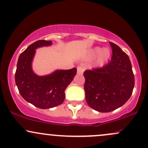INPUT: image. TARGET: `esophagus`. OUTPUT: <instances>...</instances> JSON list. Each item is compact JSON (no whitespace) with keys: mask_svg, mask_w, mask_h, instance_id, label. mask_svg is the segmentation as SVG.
I'll use <instances>...</instances> for the list:
<instances>
[{"mask_svg":"<svg viewBox=\"0 0 148 148\" xmlns=\"http://www.w3.org/2000/svg\"><path fill=\"white\" fill-rule=\"evenodd\" d=\"M84 72V67L83 66H78L77 67V74H83Z\"/></svg>","mask_w":148,"mask_h":148,"instance_id":"esophagus-1","label":"esophagus"}]
</instances>
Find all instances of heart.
Wrapping results in <instances>:
<instances>
[{"mask_svg": "<svg viewBox=\"0 0 148 148\" xmlns=\"http://www.w3.org/2000/svg\"><path fill=\"white\" fill-rule=\"evenodd\" d=\"M97 54L96 58V62L98 64H103L108 60L110 57V51L107 49H101L99 47L92 49L90 52V56L94 57Z\"/></svg>", "mask_w": 148, "mask_h": 148, "instance_id": "heart-1", "label": "heart"}]
</instances>
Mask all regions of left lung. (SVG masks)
Masks as SVG:
<instances>
[{
    "label": "left lung",
    "instance_id": "left-lung-1",
    "mask_svg": "<svg viewBox=\"0 0 148 148\" xmlns=\"http://www.w3.org/2000/svg\"><path fill=\"white\" fill-rule=\"evenodd\" d=\"M111 61L101 68L86 70L84 90L88 106L107 113L128 101L134 87V75L129 56L118 45L109 42Z\"/></svg>",
    "mask_w": 148,
    "mask_h": 148
}]
</instances>
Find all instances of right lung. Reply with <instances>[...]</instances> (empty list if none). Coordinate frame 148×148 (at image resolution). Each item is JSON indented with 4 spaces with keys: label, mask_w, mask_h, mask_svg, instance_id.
I'll return each instance as SVG.
<instances>
[{
    "label": "right lung",
    "mask_w": 148,
    "mask_h": 148,
    "mask_svg": "<svg viewBox=\"0 0 148 148\" xmlns=\"http://www.w3.org/2000/svg\"><path fill=\"white\" fill-rule=\"evenodd\" d=\"M51 41L38 40L30 45L18 57L15 82L25 101L39 108H53L60 105L65 98L64 91L75 76L76 68L56 70L47 76H37L32 69L35 49L50 46Z\"/></svg>",
    "instance_id": "add662e5"
}]
</instances>
